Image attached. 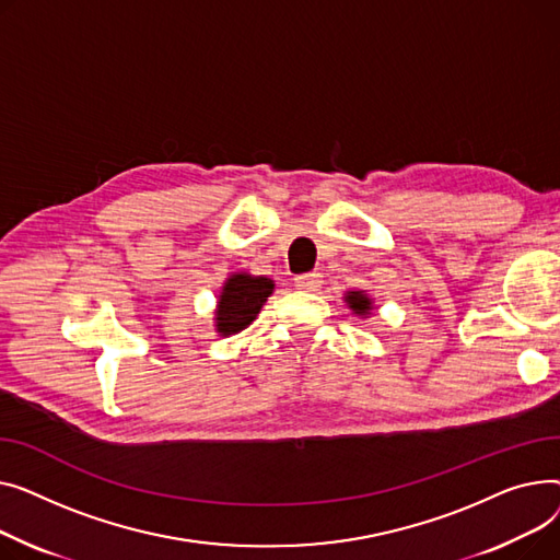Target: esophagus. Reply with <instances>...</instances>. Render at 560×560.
I'll return each mask as SVG.
<instances>
[{
	"mask_svg": "<svg viewBox=\"0 0 560 560\" xmlns=\"http://www.w3.org/2000/svg\"><path fill=\"white\" fill-rule=\"evenodd\" d=\"M293 282H295V287L303 289V291H316V289L323 284V276L316 273V271H312V273H301V276H295Z\"/></svg>",
	"mask_w": 560,
	"mask_h": 560,
	"instance_id": "34e87169",
	"label": "esophagus"
}]
</instances>
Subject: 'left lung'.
<instances>
[{
	"label": "left lung",
	"mask_w": 560,
	"mask_h": 560,
	"mask_svg": "<svg viewBox=\"0 0 560 560\" xmlns=\"http://www.w3.org/2000/svg\"><path fill=\"white\" fill-rule=\"evenodd\" d=\"M346 303L348 307L357 314V316H369L371 310H373V301L369 299V295L364 291H348L346 293Z\"/></svg>",
	"instance_id": "left-lung-1"
}]
</instances>
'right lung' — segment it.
Segmentation results:
<instances>
[{
  "label": "right lung",
  "mask_w": 560,
  "mask_h": 560,
  "mask_svg": "<svg viewBox=\"0 0 560 560\" xmlns=\"http://www.w3.org/2000/svg\"><path fill=\"white\" fill-rule=\"evenodd\" d=\"M273 280L265 276L233 273L219 293V305L214 312V325L221 337L237 335L255 320L261 305L273 293Z\"/></svg>",
  "instance_id": "obj_1"
}]
</instances>
